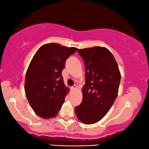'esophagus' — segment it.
Listing matches in <instances>:
<instances>
[{"label":"esophagus","instance_id":"34e87169","mask_svg":"<svg viewBox=\"0 0 149 149\" xmlns=\"http://www.w3.org/2000/svg\"><path fill=\"white\" fill-rule=\"evenodd\" d=\"M76 87H77V86L76 85V84H74V85H73L72 86H71V89L74 90V89H76Z\"/></svg>","mask_w":149,"mask_h":149}]
</instances>
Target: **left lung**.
Instances as JSON below:
<instances>
[{
    "label": "left lung",
    "instance_id": "left-lung-1",
    "mask_svg": "<svg viewBox=\"0 0 149 149\" xmlns=\"http://www.w3.org/2000/svg\"><path fill=\"white\" fill-rule=\"evenodd\" d=\"M84 62L85 84L82 103L75 108L77 118L85 125L102 119L118 93L121 75L111 52L105 47L78 49Z\"/></svg>",
    "mask_w": 149,
    "mask_h": 149
}]
</instances>
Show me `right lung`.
Returning <instances> with one entry per match:
<instances>
[{"mask_svg":"<svg viewBox=\"0 0 149 149\" xmlns=\"http://www.w3.org/2000/svg\"><path fill=\"white\" fill-rule=\"evenodd\" d=\"M78 49L57 43L42 45L28 67L24 91L31 108L45 119L57 116L69 88L66 87L62 71L69 56Z\"/></svg>","mask_w":149,"mask_h":149,"instance_id":"1","label":"right lung"}]
</instances>
